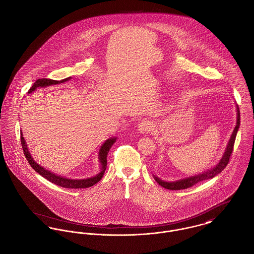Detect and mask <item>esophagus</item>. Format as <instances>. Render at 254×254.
Segmentation results:
<instances>
[{"label": "esophagus", "mask_w": 254, "mask_h": 254, "mask_svg": "<svg viewBox=\"0 0 254 254\" xmlns=\"http://www.w3.org/2000/svg\"><path fill=\"white\" fill-rule=\"evenodd\" d=\"M154 129V124L150 120H143L138 125V130L141 133H148Z\"/></svg>", "instance_id": "esophagus-1"}]
</instances>
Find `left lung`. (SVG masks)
Returning <instances> with one entry per match:
<instances>
[{
  "label": "left lung",
  "instance_id": "left-lung-1",
  "mask_svg": "<svg viewBox=\"0 0 254 254\" xmlns=\"http://www.w3.org/2000/svg\"><path fill=\"white\" fill-rule=\"evenodd\" d=\"M239 127H240V110H239L238 105H237V124H236V127H235V128L232 132L231 137H230V140L228 142L226 149L224 151V156L222 157V159L220 160V162L218 164L216 165L213 169H210V170L202 173V174H199V175L194 176V177H190V178H187V179H180V180L174 181V182H166V181L158 179L157 177L153 176L155 181L159 185H161L162 187H164L166 189H169V190H183V189H187L189 187H192L193 185L200 182V181L213 179L214 177L219 175L229 162L230 155H231V153L233 151V148H234V143H235V139H236Z\"/></svg>",
  "mask_w": 254,
  "mask_h": 254
}]
</instances>
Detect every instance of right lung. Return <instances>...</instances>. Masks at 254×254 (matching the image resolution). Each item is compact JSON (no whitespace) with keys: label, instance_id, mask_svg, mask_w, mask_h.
<instances>
[{"label":"right lung","instance_id":"right-lung-1","mask_svg":"<svg viewBox=\"0 0 254 254\" xmlns=\"http://www.w3.org/2000/svg\"><path fill=\"white\" fill-rule=\"evenodd\" d=\"M70 78H71V76L66 77L64 79H61V80H54V79H49V78H39L30 87V89L29 90V93H31L32 91H34L37 87H46V86L53 85V84H59V83H62V82H65V81L69 80ZM115 142H116V137L110 138V139L105 141L104 145L100 149V151H99V159H100V162L102 164V171L100 172V174H98L97 176H95L93 178H89V179H69L58 176L56 174H53L50 171L46 170L45 168H43L42 166L37 164L32 159V157L30 156L29 149H28V147H27L26 142H25V139L23 137V134L21 133V144H22V148H23V150H24V154H25L28 162L32 167V169L35 170V172L38 173L40 176H42L43 178H45L49 181H51L52 183L57 184L58 186L63 187V188H70V189L88 188V187L95 185L96 183H98L102 179V178L104 177L105 169H106V165H107V153H108L109 149H110V148L112 147V145Z\"/></svg>","mask_w":254,"mask_h":254}]
</instances>
